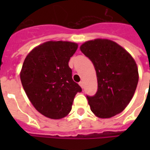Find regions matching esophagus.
<instances>
[{
    "instance_id": "1",
    "label": "esophagus",
    "mask_w": 150,
    "mask_h": 150,
    "mask_svg": "<svg viewBox=\"0 0 150 150\" xmlns=\"http://www.w3.org/2000/svg\"><path fill=\"white\" fill-rule=\"evenodd\" d=\"M79 86L82 87V88H83V82H82V81L79 82Z\"/></svg>"
}]
</instances>
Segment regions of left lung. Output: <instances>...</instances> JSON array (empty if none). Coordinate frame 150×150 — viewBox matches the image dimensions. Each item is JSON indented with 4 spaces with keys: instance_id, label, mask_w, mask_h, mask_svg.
I'll use <instances>...</instances> for the list:
<instances>
[{
    "instance_id": "8db88e82",
    "label": "left lung",
    "mask_w": 150,
    "mask_h": 150,
    "mask_svg": "<svg viewBox=\"0 0 150 150\" xmlns=\"http://www.w3.org/2000/svg\"><path fill=\"white\" fill-rule=\"evenodd\" d=\"M80 50L96 69L98 89L94 96H86L92 112L100 118L120 114L130 103L139 82L135 60L110 40L87 41Z\"/></svg>"
}]
</instances>
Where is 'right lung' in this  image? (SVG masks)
<instances>
[{
  "mask_svg": "<svg viewBox=\"0 0 150 150\" xmlns=\"http://www.w3.org/2000/svg\"><path fill=\"white\" fill-rule=\"evenodd\" d=\"M77 48L75 43L49 41L34 48L25 59L20 73L23 89L34 107L49 118L67 116L75 95L82 92L68 66Z\"/></svg>",
  "mask_w": 150,
  "mask_h": 150,
  "instance_id": "1",
  "label": "right lung"
}]
</instances>
